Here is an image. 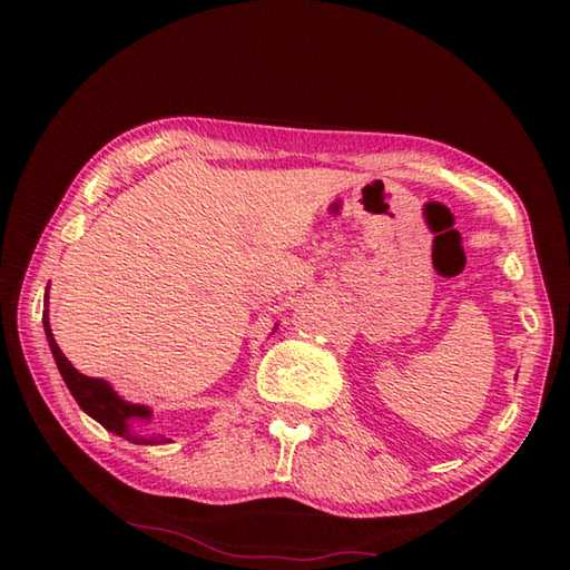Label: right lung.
Returning a JSON list of instances; mask_svg holds the SVG:
<instances>
[{"mask_svg": "<svg viewBox=\"0 0 570 570\" xmlns=\"http://www.w3.org/2000/svg\"><path fill=\"white\" fill-rule=\"evenodd\" d=\"M43 331H46V341L53 353L60 377H63L72 399H76L85 414L92 416L107 431H112L115 435H122V439H127L131 443H139V445L171 443V439H164V435H149V433H141L137 429V423L151 421L149 406L127 402V399H122L112 390L110 382L98 380V377H88V374H82L70 365V360L60 353V347H58L53 331H51V323H48V294H46V311H43ZM274 331H276V325H274Z\"/></svg>", "mask_w": 570, "mask_h": 570, "instance_id": "1", "label": "right lung"}]
</instances>
